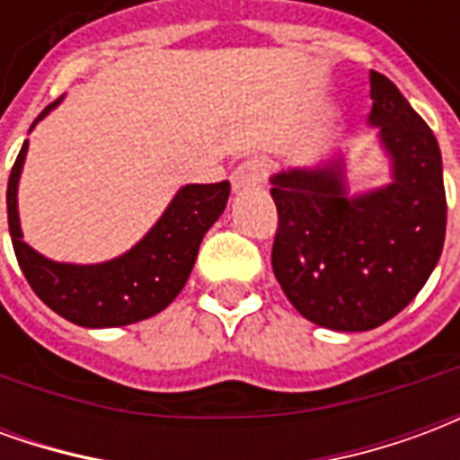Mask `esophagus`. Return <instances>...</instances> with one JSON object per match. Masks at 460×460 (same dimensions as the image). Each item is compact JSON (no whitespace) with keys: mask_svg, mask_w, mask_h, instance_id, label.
I'll use <instances>...</instances> for the list:
<instances>
[{"mask_svg":"<svg viewBox=\"0 0 460 460\" xmlns=\"http://www.w3.org/2000/svg\"><path fill=\"white\" fill-rule=\"evenodd\" d=\"M269 170L270 164L266 157H251V160L241 162L239 167L231 172V187H234V191L253 190L269 177Z\"/></svg>","mask_w":460,"mask_h":460,"instance_id":"obj_1","label":"esophagus"}]
</instances>
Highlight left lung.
<instances>
[{
    "label": "left lung",
    "mask_w": 460,
    "mask_h": 460,
    "mask_svg": "<svg viewBox=\"0 0 460 460\" xmlns=\"http://www.w3.org/2000/svg\"><path fill=\"white\" fill-rule=\"evenodd\" d=\"M369 98V125L392 160L389 184L349 197L342 157L270 177L279 209L273 273L303 318L340 332L379 328L402 313L436 269L446 236L434 132L376 71Z\"/></svg>",
    "instance_id": "8db88e82"
}]
</instances>
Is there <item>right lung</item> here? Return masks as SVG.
Here are the masks:
<instances>
[{
  "mask_svg": "<svg viewBox=\"0 0 460 460\" xmlns=\"http://www.w3.org/2000/svg\"><path fill=\"white\" fill-rule=\"evenodd\" d=\"M56 105L58 101L44 108L34 125ZM26 150L29 142L22 145L9 174L6 214L16 261L36 296L61 318L81 328H120L167 308L190 279L204 234L226 209L229 181L181 187L157 224L118 259L91 266L58 263L31 249L22 234L16 190Z\"/></svg>",
  "mask_w": 460,
  "mask_h": 460,
  "instance_id": "1",
  "label": "right lung"
}]
</instances>
